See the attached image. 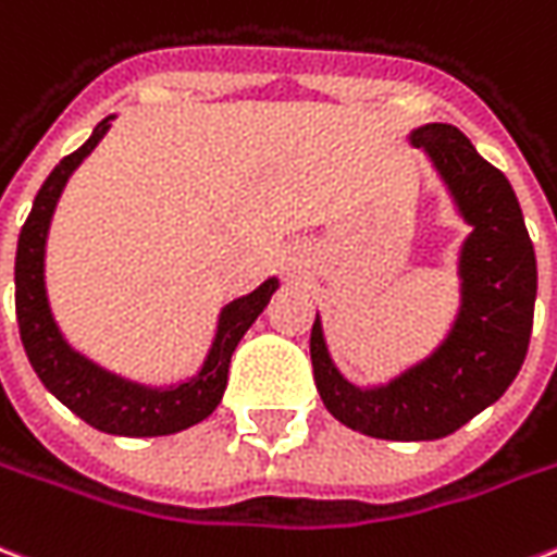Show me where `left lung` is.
Returning a JSON list of instances; mask_svg holds the SVG:
<instances>
[{
	"mask_svg": "<svg viewBox=\"0 0 557 557\" xmlns=\"http://www.w3.org/2000/svg\"><path fill=\"white\" fill-rule=\"evenodd\" d=\"M458 215L473 231L458 253L461 304L447 338L423 362L385 385L347 382L326 350L315 315L309 354L326 411L350 430L385 441H435L461 430L505 394L523 368L532 338L537 262L523 210L508 177L453 125L411 131Z\"/></svg>",
	"mask_w": 557,
	"mask_h": 557,
	"instance_id": "8db88e82",
	"label": "left lung"
}]
</instances>
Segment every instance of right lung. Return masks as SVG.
Listing matches in <instances>:
<instances>
[{"instance_id": "right-lung-1", "label": "right lung", "mask_w": 557, "mask_h": 557, "mask_svg": "<svg viewBox=\"0 0 557 557\" xmlns=\"http://www.w3.org/2000/svg\"><path fill=\"white\" fill-rule=\"evenodd\" d=\"M110 119H101L92 137L63 157L54 165L52 175L46 177L34 207L25 219L20 242H16V324L23 338L25 354L40 382L70 411H75L92 430L125 438H154V435H175L189 430L203 418H210L215 406L222 403L227 388V368L231 356L248 326L257 321L262 309L269 307L271 295L277 292V277H269L250 295L236 297L219 315L215 338L201 371L186 382L169 388H151L143 382L125 380L110 373L63 338L61 326L54 321L49 295H46V236L52 224L54 207L61 198L70 175L84 163V157L99 146L101 137L110 131Z\"/></svg>"}]
</instances>
